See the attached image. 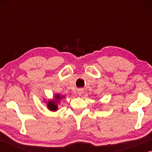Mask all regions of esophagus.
Listing matches in <instances>:
<instances>
[{"label": "esophagus", "instance_id": "obj_1", "mask_svg": "<svg viewBox=\"0 0 152 152\" xmlns=\"http://www.w3.org/2000/svg\"><path fill=\"white\" fill-rule=\"evenodd\" d=\"M77 93H78L79 95H82V93H83V90H82V89H79Z\"/></svg>", "mask_w": 152, "mask_h": 152}]
</instances>
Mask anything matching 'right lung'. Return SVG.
Masks as SVG:
<instances>
[{
  "instance_id": "obj_1",
  "label": "right lung",
  "mask_w": 152,
  "mask_h": 152,
  "mask_svg": "<svg viewBox=\"0 0 152 152\" xmlns=\"http://www.w3.org/2000/svg\"><path fill=\"white\" fill-rule=\"evenodd\" d=\"M62 97H64V96L61 97V95L59 94H57L55 95V99H52V100H49L47 104V107L48 108V109L50 111H55L57 110V104L58 101L59 99H61Z\"/></svg>"
}]
</instances>
